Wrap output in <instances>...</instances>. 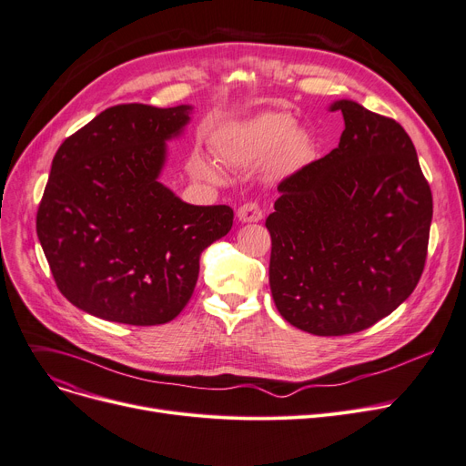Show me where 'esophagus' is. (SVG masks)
<instances>
[{"label": "esophagus", "instance_id": "esophagus-1", "mask_svg": "<svg viewBox=\"0 0 466 466\" xmlns=\"http://www.w3.org/2000/svg\"><path fill=\"white\" fill-rule=\"evenodd\" d=\"M265 213H262V208L255 201H249V204H244L238 209V218L241 222H258Z\"/></svg>", "mask_w": 466, "mask_h": 466}]
</instances>
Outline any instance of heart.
<instances>
[{
    "label": "heart",
    "instance_id": "obj_1",
    "mask_svg": "<svg viewBox=\"0 0 466 466\" xmlns=\"http://www.w3.org/2000/svg\"><path fill=\"white\" fill-rule=\"evenodd\" d=\"M274 152L272 167L276 171L295 169L309 152V137L295 129V119L289 114H262L249 124L222 133L217 140V154L228 166L251 167ZM194 171L211 180L220 178L218 167L204 156L192 161Z\"/></svg>",
    "mask_w": 466,
    "mask_h": 466
}]
</instances>
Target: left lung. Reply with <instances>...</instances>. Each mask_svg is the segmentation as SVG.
<instances>
[{"instance_id": "obj_1", "label": "left lung", "mask_w": 466, "mask_h": 466, "mask_svg": "<svg viewBox=\"0 0 466 466\" xmlns=\"http://www.w3.org/2000/svg\"><path fill=\"white\" fill-rule=\"evenodd\" d=\"M339 147L278 185L267 218L270 291L291 326L321 337L368 329L424 270L432 192L410 135L354 100Z\"/></svg>"}]
</instances>
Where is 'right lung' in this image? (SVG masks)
Returning <instances> with one entry per match:
<instances>
[{
	"label": "right lung",
	"instance_id": "add662e5",
	"mask_svg": "<svg viewBox=\"0 0 466 466\" xmlns=\"http://www.w3.org/2000/svg\"><path fill=\"white\" fill-rule=\"evenodd\" d=\"M190 106L116 105L58 147L35 230L58 291L108 321L157 326L190 300L228 206H190L157 180Z\"/></svg>",
	"mask_w": 466,
	"mask_h": 466
}]
</instances>
